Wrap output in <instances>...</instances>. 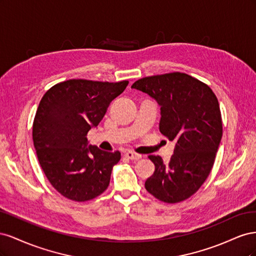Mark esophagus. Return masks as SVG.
<instances>
[{
	"mask_svg": "<svg viewBox=\"0 0 256 256\" xmlns=\"http://www.w3.org/2000/svg\"><path fill=\"white\" fill-rule=\"evenodd\" d=\"M125 156H126L128 159H130V160H138V159L142 158V156H141L140 154H136V152H131V150L126 152H125Z\"/></svg>",
	"mask_w": 256,
	"mask_h": 256,
	"instance_id": "1",
	"label": "esophagus"
}]
</instances>
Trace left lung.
I'll return each instance as SVG.
<instances>
[{"label": "left lung", "instance_id": "8db88e82", "mask_svg": "<svg viewBox=\"0 0 256 256\" xmlns=\"http://www.w3.org/2000/svg\"><path fill=\"white\" fill-rule=\"evenodd\" d=\"M131 88L156 100L160 132L175 142L168 164L148 156L154 172L145 188L162 202L180 203L194 194L212 168L222 138L218 99L207 84L184 72L145 76Z\"/></svg>", "mask_w": 256, "mask_h": 256}]
</instances>
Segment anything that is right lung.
<instances>
[{
  "instance_id": "obj_1",
  "label": "right lung",
  "mask_w": 256,
  "mask_h": 256,
  "mask_svg": "<svg viewBox=\"0 0 256 256\" xmlns=\"http://www.w3.org/2000/svg\"><path fill=\"white\" fill-rule=\"evenodd\" d=\"M128 83L72 79L56 84L42 98L33 122L34 146L44 175L63 196L85 202L109 186L120 152L88 145L86 136Z\"/></svg>"
}]
</instances>
